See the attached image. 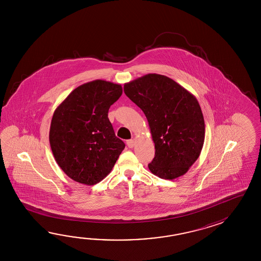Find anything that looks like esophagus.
<instances>
[{
  "instance_id": "34e87169",
  "label": "esophagus",
  "mask_w": 261,
  "mask_h": 261,
  "mask_svg": "<svg viewBox=\"0 0 261 261\" xmlns=\"http://www.w3.org/2000/svg\"><path fill=\"white\" fill-rule=\"evenodd\" d=\"M134 144H135V143H134V141L132 140V139L127 141V145H128L129 148H133V146H134Z\"/></svg>"
}]
</instances>
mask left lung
Segmentation results:
<instances>
[{"label": "left lung", "instance_id": "8db88e82", "mask_svg": "<svg viewBox=\"0 0 261 261\" xmlns=\"http://www.w3.org/2000/svg\"><path fill=\"white\" fill-rule=\"evenodd\" d=\"M124 92L149 124L155 149L150 172L169 180L184 175L200 156L204 143V118L196 97L156 73L125 84Z\"/></svg>", "mask_w": 261, "mask_h": 261}]
</instances>
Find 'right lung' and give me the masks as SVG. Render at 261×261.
Segmentation results:
<instances>
[{
  "label": "right lung",
  "instance_id": "add662e5",
  "mask_svg": "<svg viewBox=\"0 0 261 261\" xmlns=\"http://www.w3.org/2000/svg\"><path fill=\"white\" fill-rule=\"evenodd\" d=\"M122 87L94 80L73 89L57 107L51 120L50 147L69 177L92 186L106 177L125 148L108 118Z\"/></svg>",
  "mask_w": 261,
  "mask_h": 261
}]
</instances>
